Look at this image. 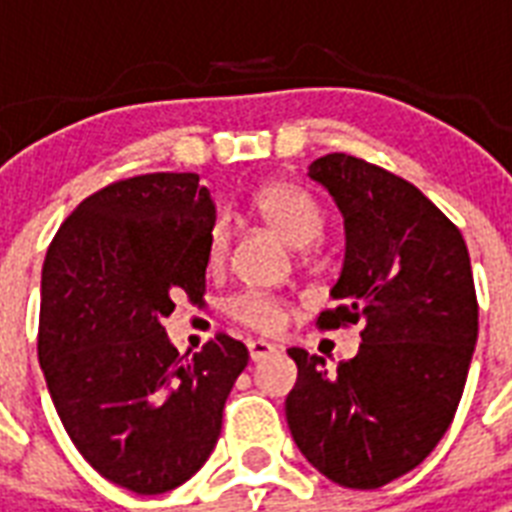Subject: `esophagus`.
I'll list each match as a JSON object with an SVG mask.
<instances>
[{"instance_id":"obj_1","label":"esophagus","mask_w":512,"mask_h":512,"mask_svg":"<svg viewBox=\"0 0 512 512\" xmlns=\"http://www.w3.org/2000/svg\"><path fill=\"white\" fill-rule=\"evenodd\" d=\"M247 348H249V358H252V361H263V358H268V356H273V353H276V345H273V342H268V340H249L247 342Z\"/></svg>"}]
</instances>
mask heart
Listing matches in <instances>:
<instances>
[{
  "label": "heart",
  "mask_w": 512,
  "mask_h": 512,
  "mask_svg": "<svg viewBox=\"0 0 512 512\" xmlns=\"http://www.w3.org/2000/svg\"><path fill=\"white\" fill-rule=\"evenodd\" d=\"M252 209L271 231H276L289 247L305 249L324 236V212L311 193L289 180H271L260 185L252 196ZM231 244V231L225 223H215L207 239V265L212 271L223 268ZM231 319L257 332H273L284 321V303L265 292H239L228 303Z\"/></svg>",
  "instance_id": "1"
}]
</instances>
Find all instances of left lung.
<instances>
[{
	"mask_svg": "<svg viewBox=\"0 0 512 512\" xmlns=\"http://www.w3.org/2000/svg\"><path fill=\"white\" fill-rule=\"evenodd\" d=\"M345 220L337 308L319 329L364 324L335 372L289 348L287 422L313 468L348 489L414 470L454 420L478 337V300L460 228L404 177L348 154L308 167Z\"/></svg>",
	"mask_w": 512,
	"mask_h": 512,
	"instance_id": "1",
	"label": "left lung"
}]
</instances>
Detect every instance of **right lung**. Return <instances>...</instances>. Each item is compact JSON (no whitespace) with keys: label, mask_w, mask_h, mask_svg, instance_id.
I'll use <instances>...</instances> for the list:
<instances>
[{"label":"right lung","mask_w":512,"mask_h":512,"mask_svg":"<svg viewBox=\"0 0 512 512\" xmlns=\"http://www.w3.org/2000/svg\"><path fill=\"white\" fill-rule=\"evenodd\" d=\"M215 201L193 172L100 188L60 225L42 268L39 364L84 460L135 494H164L207 462L244 342L180 358L162 321L204 300Z\"/></svg>","instance_id":"obj_1"}]
</instances>
